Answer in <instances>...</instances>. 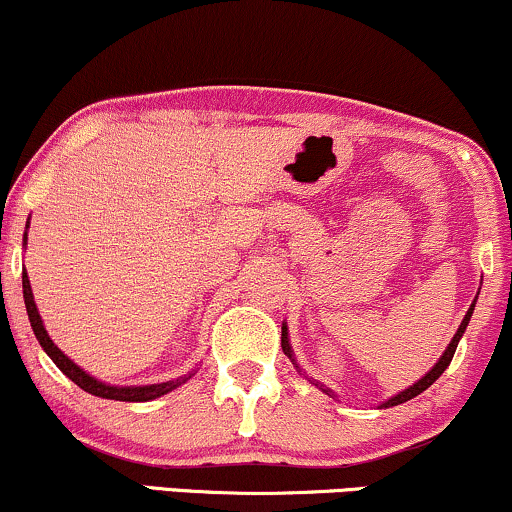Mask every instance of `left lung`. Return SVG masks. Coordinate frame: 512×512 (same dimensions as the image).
Returning a JSON list of instances; mask_svg holds the SVG:
<instances>
[{
	"label": "left lung",
	"instance_id": "left-lung-1",
	"mask_svg": "<svg viewBox=\"0 0 512 512\" xmlns=\"http://www.w3.org/2000/svg\"><path fill=\"white\" fill-rule=\"evenodd\" d=\"M480 295V293H477ZM475 304H477V297H475V302L470 304V309H468V314L463 316V321H461V326H458V331H456V335H454V340L449 342V347L444 349V354L442 357H439V361L435 366L430 368L428 373L423 375V378L418 380V383H413L411 387H406L404 392H399V394H394V397H390L387 401H383V404L380 406H385V409H390V406H397V404H404V401H409V399H413V397H418L420 392H425L428 390V387L435 383V380L439 378V375H442L446 368H449V364H451V359H454V354H456V347H458V340L463 338V333H465V328H468V323H470V316H472V309H475ZM281 347H283V352H286V357L293 361L295 364V368L297 371H300V366H297V361H295V357H293V349H290V340H288V328H286V323H283V328H281ZM323 392L326 394H331V397H335V394L331 392V390H326V387L323 385H319Z\"/></svg>",
	"mask_w": 512,
	"mask_h": 512
}]
</instances>
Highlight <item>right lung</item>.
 I'll return each mask as SVG.
<instances>
[{"mask_svg":"<svg viewBox=\"0 0 512 512\" xmlns=\"http://www.w3.org/2000/svg\"><path fill=\"white\" fill-rule=\"evenodd\" d=\"M25 229H28V224H25ZM23 245H28V231L23 234ZM23 300H25V309H28V319H30V326L32 331H35V338L40 340V345L44 352L49 354L51 361L61 368L63 373L68 375L70 380L77 387H82L84 392L94 394V397H103V399H115V401H151V399H158L163 397V394L177 390L181 383H186V380L191 378L193 371L189 375H184V378H177V380H167V383H158V385H129V387H120V385H106L101 383V380H96L89 375L87 371H82L80 366L75 364L73 359H68L66 354L61 352L54 345V340L49 338L47 328H44L42 323V316L37 312V304H35V297H32V288H30V278H28V271H23Z\"/></svg>","mask_w":512,"mask_h":512,"instance_id":"obj_1","label":"right lung"}]
</instances>
